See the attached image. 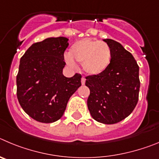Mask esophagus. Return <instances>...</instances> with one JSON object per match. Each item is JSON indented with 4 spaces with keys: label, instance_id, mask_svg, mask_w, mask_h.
I'll return each instance as SVG.
<instances>
[{
    "label": "esophagus",
    "instance_id": "esophagus-1",
    "mask_svg": "<svg viewBox=\"0 0 159 159\" xmlns=\"http://www.w3.org/2000/svg\"><path fill=\"white\" fill-rule=\"evenodd\" d=\"M85 78H84V77H82V78H81V84H82V85H85Z\"/></svg>",
    "mask_w": 159,
    "mask_h": 159
}]
</instances>
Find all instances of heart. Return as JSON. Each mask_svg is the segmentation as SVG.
<instances>
[{"label": "heart", "instance_id": "heart-1", "mask_svg": "<svg viewBox=\"0 0 159 159\" xmlns=\"http://www.w3.org/2000/svg\"><path fill=\"white\" fill-rule=\"evenodd\" d=\"M111 50L104 42L97 39H83L76 41L70 47L69 55H65V61L71 67L78 62L82 63L83 70L90 75L104 72L109 66Z\"/></svg>", "mask_w": 159, "mask_h": 159}]
</instances>
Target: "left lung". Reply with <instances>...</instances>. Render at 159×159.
Segmentation results:
<instances>
[{"mask_svg": "<svg viewBox=\"0 0 159 159\" xmlns=\"http://www.w3.org/2000/svg\"><path fill=\"white\" fill-rule=\"evenodd\" d=\"M111 50L109 66L103 73L85 77L90 90L87 105L97 122L113 124L132 112L139 100V66L120 43L104 39Z\"/></svg>", "mask_w": 159, "mask_h": 159, "instance_id": "obj_1", "label": "left lung"}]
</instances>
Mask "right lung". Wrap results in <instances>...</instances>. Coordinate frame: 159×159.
<instances>
[{
	"label": "right lung",
	"instance_id": "add662e5",
	"mask_svg": "<svg viewBox=\"0 0 159 159\" xmlns=\"http://www.w3.org/2000/svg\"><path fill=\"white\" fill-rule=\"evenodd\" d=\"M65 37L35 43L21 57L16 76L17 99L29 116L41 123H53L63 115L70 97L81 85L80 74H62Z\"/></svg>",
	"mask_w": 159,
	"mask_h": 159
}]
</instances>
